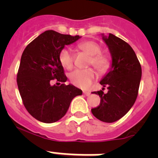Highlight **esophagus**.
Here are the masks:
<instances>
[{"mask_svg": "<svg viewBox=\"0 0 158 158\" xmlns=\"http://www.w3.org/2000/svg\"><path fill=\"white\" fill-rule=\"evenodd\" d=\"M84 94L86 96H90L91 93H90V92H84Z\"/></svg>", "mask_w": 158, "mask_h": 158, "instance_id": "esophagus-1", "label": "esophagus"}]
</instances>
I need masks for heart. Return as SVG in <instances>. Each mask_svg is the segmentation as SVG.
Instances as JSON below:
<instances>
[{"label": "heart", "mask_w": 158, "mask_h": 158, "mask_svg": "<svg viewBox=\"0 0 158 158\" xmlns=\"http://www.w3.org/2000/svg\"><path fill=\"white\" fill-rule=\"evenodd\" d=\"M80 48L91 56L89 63L94 65L100 71L106 69L108 67V60L104 55H101L100 46L93 41L81 43ZM58 59L61 65L67 69H72L73 65V58L71 49L65 47L60 51ZM96 78V73L93 69H75L69 74V79L74 85L81 89H87Z\"/></svg>", "instance_id": "b5f03b06"}]
</instances>
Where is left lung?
I'll list each match as a JSON object with an SVG mask.
<instances>
[{"label": "left lung", "instance_id": "1", "mask_svg": "<svg viewBox=\"0 0 158 158\" xmlns=\"http://www.w3.org/2000/svg\"><path fill=\"white\" fill-rule=\"evenodd\" d=\"M111 57L110 69L100 83L107 93L93 92L99 95L100 104L91 110L102 122L114 123L126 115L136 100L142 78V68L132 47L117 36L102 34ZM104 88H103L104 90Z\"/></svg>", "mask_w": 158, "mask_h": 158}]
</instances>
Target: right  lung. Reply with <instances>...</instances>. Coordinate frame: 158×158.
<instances>
[{"mask_svg": "<svg viewBox=\"0 0 158 158\" xmlns=\"http://www.w3.org/2000/svg\"><path fill=\"white\" fill-rule=\"evenodd\" d=\"M81 36L46 31L35 38L22 54L17 85L23 105L35 119L45 123L58 121L67 112L72 100L82 91L71 84L58 59L60 51ZM54 80L58 86L53 85ZM61 82L63 83L61 86Z\"/></svg>", "mask_w": 158, "mask_h": 158, "instance_id": "right-lung-1", "label": "right lung"}]
</instances>
